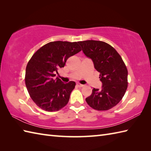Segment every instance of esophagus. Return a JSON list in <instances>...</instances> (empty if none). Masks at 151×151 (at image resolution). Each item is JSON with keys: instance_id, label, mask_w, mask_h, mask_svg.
<instances>
[{"instance_id": "34e87169", "label": "esophagus", "mask_w": 151, "mask_h": 151, "mask_svg": "<svg viewBox=\"0 0 151 151\" xmlns=\"http://www.w3.org/2000/svg\"><path fill=\"white\" fill-rule=\"evenodd\" d=\"M76 85H77L78 87H83V86H84V84H80V83H77Z\"/></svg>"}]
</instances>
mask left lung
I'll list each match as a JSON object with an SVG mask.
<instances>
[{
	"label": "left lung",
	"instance_id": "8db88e82",
	"mask_svg": "<svg viewBox=\"0 0 151 151\" xmlns=\"http://www.w3.org/2000/svg\"><path fill=\"white\" fill-rule=\"evenodd\" d=\"M82 52L90 58L100 73L101 89L93 88L86 99L89 106L97 110H108L123 97L128 86V70L122 58L114 47L101 41H78Z\"/></svg>",
	"mask_w": 151,
	"mask_h": 151
}]
</instances>
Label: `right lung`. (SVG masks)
<instances>
[{
	"mask_svg": "<svg viewBox=\"0 0 151 151\" xmlns=\"http://www.w3.org/2000/svg\"><path fill=\"white\" fill-rule=\"evenodd\" d=\"M81 50L77 42L57 41L45 45L34 53L27 65L25 84L37 106L54 111L68 103L76 83H63L54 77L58 69L65 66L67 60Z\"/></svg>",
	"mask_w": 151,
	"mask_h": 151,
	"instance_id": "1",
	"label": "right lung"
}]
</instances>
